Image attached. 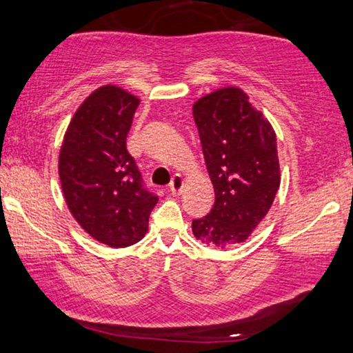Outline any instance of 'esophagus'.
Returning a JSON list of instances; mask_svg holds the SVG:
<instances>
[{
	"mask_svg": "<svg viewBox=\"0 0 353 353\" xmlns=\"http://www.w3.org/2000/svg\"><path fill=\"white\" fill-rule=\"evenodd\" d=\"M183 189H184V180H183V176H181V175H175V176H173L172 183H170L169 190H170V192H172L173 195H178V194L183 192Z\"/></svg>",
	"mask_w": 353,
	"mask_h": 353,
	"instance_id": "34e87169",
	"label": "esophagus"
}]
</instances>
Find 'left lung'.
Instances as JSON below:
<instances>
[{
  "instance_id": "left-lung-1",
  "label": "left lung",
  "mask_w": 353,
  "mask_h": 353,
  "mask_svg": "<svg viewBox=\"0 0 353 353\" xmlns=\"http://www.w3.org/2000/svg\"><path fill=\"white\" fill-rule=\"evenodd\" d=\"M192 111L216 195L210 214L192 222V233L223 250L248 239L279 192L275 131L234 85L199 98Z\"/></svg>"
}]
</instances>
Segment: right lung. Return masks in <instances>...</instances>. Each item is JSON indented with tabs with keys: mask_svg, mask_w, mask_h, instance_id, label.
I'll use <instances>...</instances> for the list:
<instances>
[{
	"mask_svg": "<svg viewBox=\"0 0 353 353\" xmlns=\"http://www.w3.org/2000/svg\"><path fill=\"white\" fill-rule=\"evenodd\" d=\"M139 103V97L115 84L95 89L73 114L57 161L70 214L90 238L112 248L141 241L158 203L143 189L126 150Z\"/></svg>",
	"mask_w": 353,
	"mask_h": 353,
	"instance_id": "right-lung-1",
	"label": "right lung"
}]
</instances>
